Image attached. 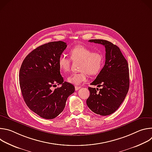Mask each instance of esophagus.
Wrapping results in <instances>:
<instances>
[{"label":"esophagus","instance_id":"obj_1","mask_svg":"<svg viewBox=\"0 0 152 152\" xmlns=\"http://www.w3.org/2000/svg\"><path fill=\"white\" fill-rule=\"evenodd\" d=\"M81 87L80 86H75V90L76 91H77L78 90H79Z\"/></svg>","mask_w":152,"mask_h":152}]
</instances>
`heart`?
Segmentation results:
<instances>
[{"label":"heart","instance_id":"b5f03b06","mask_svg":"<svg viewBox=\"0 0 152 152\" xmlns=\"http://www.w3.org/2000/svg\"><path fill=\"white\" fill-rule=\"evenodd\" d=\"M70 58L73 61H80L79 70L77 73H73L67 78L68 82L79 85L87 79L88 75L94 76L100 73L104 64L103 55L99 52H93L91 49L82 45L72 48L70 51ZM58 64L59 69L64 72L70 70L71 59L66 55H61Z\"/></svg>","mask_w":152,"mask_h":152}]
</instances>
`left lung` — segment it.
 <instances>
[{"instance_id":"8db88e82","label":"left lung","mask_w":152,"mask_h":152,"mask_svg":"<svg viewBox=\"0 0 152 152\" xmlns=\"http://www.w3.org/2000/svg\"><path fill=\"white\" fill-rule=\"evenodd\" d=\"M105 48V64L92 85L101 89L89 87L90 92L86 104L94 113L106 116L112 114L124 100L129 88V72L127 60L119 48L103 39H90Z\"/></svg>"}]
</instances>
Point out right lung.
<instances>
[{"label":"right lung","mask_w":152,"mask_h":152,"mask_svg":"<svg viewBox=\"0 0 152 152\" xmlns=\"http://www.w3.org/2000/svg\"><path fill=\"white\" fill-rule=\"evenodd\" d=\"M67 48L61 41L41 45L23 60L19 73V83L23 99L29 109L39 117L53 119L64 110L75 86L64 82L58 61ZM61 84L54 91L52 87Z\"/></svg>","instance_id":"right-lung-1"}]
</instances>
